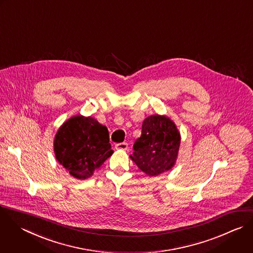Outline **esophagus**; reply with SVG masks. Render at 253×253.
<instances>
[{
  "mask_svg": "<svg viewBox=\"0 0 253 253\" xmlns=\"http://www.w3.org/2000/svg\"><path fill=\"white\" fill-rule=\"evenodd\" d=\"M128 147V144L126 142H121V143H117L116 144V148L117 149H121V150H126Z\"/></svg>",
  "mask_w": 253,
  "mask_h": 253,
  "instance_id": "1",
  "label": "esophagus"
}]
</instances>
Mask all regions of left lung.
I'll use <instances>...</instances> for the list:
<instances>
[{"instance_id": "1", "label": "left lung", "mask_w": 253, "mask_h": 253, "mask_svg": "<svg viewBox=\"0 0 253 253\" xmlns=\"http://www.w3.org/2000/svg\"><path fill=\"white\" fill-rule=\"evenodd\" d=\"M179 146L180 133L175 124L165 116L154 115L143 121L130 158L145 174L157 176L173 167Z\"/></svg>"}]
</instances>
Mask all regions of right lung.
I'll return each mask as SVG.
<instances>
[{"mask_svg": "<svg viewBox=\"0 0 253 253\" xmlns=\"http://www.w3.org/2000/svg\"><path fill=\"white\" fill-rule=\"evenodd\" d=\"M54 152L70 175L87 179L113 154L109 130L91 117H72L58 129Z\"/></svg>", "mask_w": 253, "mask_h": 253, "instance_id": "1", "label": "right lung"}]
</instances>
